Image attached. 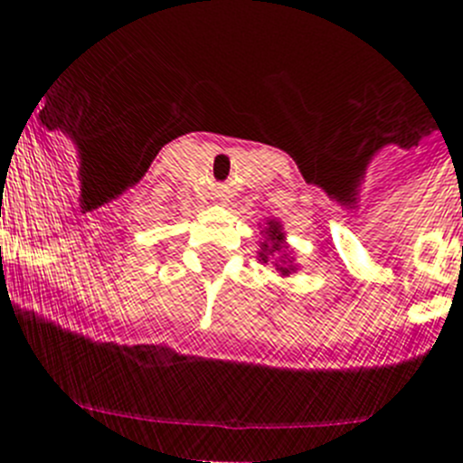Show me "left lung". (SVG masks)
<instances>
[{
    "mask_svg": "<svg viewBox=\"0 0 463 463\" xmlns=\"http://www.w3.org/2000/svg\"><path fill=\"white\" fill-rule=\"evenodd\" d=\"M265 235H268V240L260 244L262 262H268L269 258L279 260V258L286 256V253H283V232H281V226H279L277 222L268 223V228H265ZM277 269L281 274H288L290 269H293V265H288V262L283 260L281 265H277Z\"/></svg>",
    "mask_w": 463,
    "mask_h": 463,
    "instance_id": "obj_1",
    "label": "left lung"
}]
</instances>
